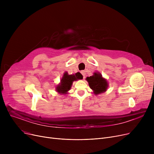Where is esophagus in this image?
I'll list each match as a JSON object with an SVG mask.
<instances>
[{"label":"esophagus","instance_id":"obj_1","mask_svg":"<svg viewBox=\"0 0 154 154\" xmlns=\"http://www.w3.org/2000/svg\"><path fill=\"white\" fill-rule=\"evenodd\" d=\"M81 74H82V75H83V78L84 79H85V74H86V73H85V71H84V70H82V71H81Z\"/></svg>","mask_w":154,"mask_h":154}]
</instances>
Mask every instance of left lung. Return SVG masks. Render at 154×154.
Wrapping results in <instances>:
<instances>
[{
	"instance_id": "obj_1",
	"label": "left lung",
	"mask_w": 154,
	"mask_h": 154,
	"mask_svg": "<svg viewBox=\"0 0 154 154\" xmlns=\"http://www.w3.org/2000/svg\"><path fill=\"white\" fill-rule=\"evenodd\" d=\"M86 80L95 95L103 93L106 91L108 86L107 82L99 73L95 72L92 76L87 77Z\"/></svg>"
}]
</instances>
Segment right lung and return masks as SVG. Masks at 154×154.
<instances>
[{"mask_svg": "<svg viewBox=\"0 0 154 154\" xmlns=\"http://www.w3.org/2000/svg\"><path fill=\"white\" fill-rule=\"evenodd\" d=\"M82 78L79 73H76L75 75H69L67 72H65L60 80V84L56 87V90L60 94H67V92L70 89L72 82Z\"/></svg>", "mask_w": 154, "mask_h": 154, "instance_id": "add662e5", "label": "right lung"}]
</instances>
